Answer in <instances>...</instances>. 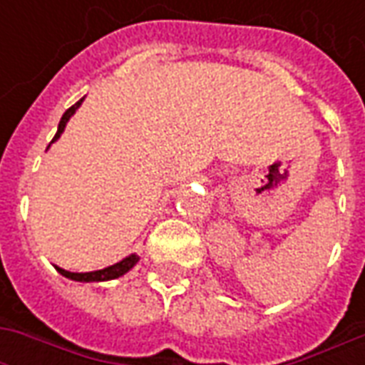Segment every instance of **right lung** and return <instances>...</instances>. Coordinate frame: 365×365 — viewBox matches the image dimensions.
I'll use <instances>...</instances> for the list:
<instances>
[{
	"label": "right lung",
	"mask_w": 365,
	"mask_h": 365,
	"mask_svg": "<svg viewBox=\"0 0 365 365\" xmlns=\"http://www.w3.org/2000/svg\"><path fill=\"white\" fill-rule=\"evenodd\" d=\"M80 103H82V99L78 101V103H74L70 109H68L64 115H62V119H60L58 123V130H56V135H54V138H52V143L58 138L60 135H62V130H64V127H66L68 119L74 115V111L80 107ZM136 262H138V256L136 254H130L128 258H125V260H120L119 264H115V266H109V268L105 269H97V272H86V274H72V272H66V269L62 268H56L60 272V274L64 275V277H68V279H74V282H107V279H115V277H119V275L127 274L128 269L135 266Z\"/></svg>",
	"instance_id": "add662e5"
}]
</instances>
